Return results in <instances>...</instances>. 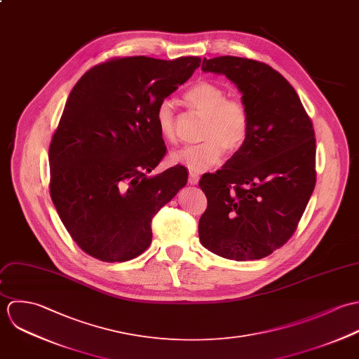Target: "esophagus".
<instances>
[{"label": "esophagus", "mask_w": 359, "mask_h": 359, "mask_svg": "<svg viewBox=\"0 0 359 359\" xmlns=\"http://www.w3.org/2000/svg\"><path fill=\"white\" fill-rule=\"evenodd\" d=\"M198 180H200L198 173H196V172H190V175H189V183H190V184H197V183H198Z\"/></svg>", "instance_id": "34e87169"}]
</instances>
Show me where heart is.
<instances>
[{"mask_svg":"<svg viewBox=\"0 0 359 359\" xmlns=\"http://www.w3.org/2000/svg\"><path fill=\"white\" fill-rule=\"evenodd\" d=\"M223 87L203 80L184 93L186 104L205 116L200 144L184 147L170 155L173 163L186 166L191 172H205L217 165L224 149L236 152L245 143L250 133V111L238 98H226ZM155 125L163 140L176 142V122L173 105L163 100L155 109Z\"/></svg>","mask_w":359,"mask_h":359,"instance_id":"heart-1","label":"heart"}]
</instances>
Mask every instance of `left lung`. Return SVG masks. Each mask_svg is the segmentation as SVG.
<instances>
[{
  "instance_id": "1",
  "label": "left lung",
  "mask_w": 359,
  "mask_h": 359,
  "mask_svg": "<svg viewBox=\"0 0 359 359\" xmlns=\"http://www.w3.org/2000/svg\"><path fill=\"white\" fill-rule=\"evenodd\" d=\"M203 71L237 86L251 123L243 147L198 182L208 201L200 240L227 259H261L290 240L315 189L313 126L292 86L269 65L224 55L204 58Z\"/></svg>"
}]
</instances>
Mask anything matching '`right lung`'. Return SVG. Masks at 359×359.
<instances>
[{
  "instance_id": "right-lung-1",
  "label": "right lung",
  "mask_w": 359,
  "mask_h": 359,
  "mask_svg": "<svg viewBox=\"0 0 359 359\" xmlns=\"http://www.w3.org/2000/svg\"><path fill=\"white\" fill-rule=\"evenodd\" d=\"M200 64L198 57L114 58L74 84L50 144V194L90 257L125 262L143 254L152 217L186 186L179 165L147 173L166 154L155 109Z\"/></svg>"
}]
</instances>
